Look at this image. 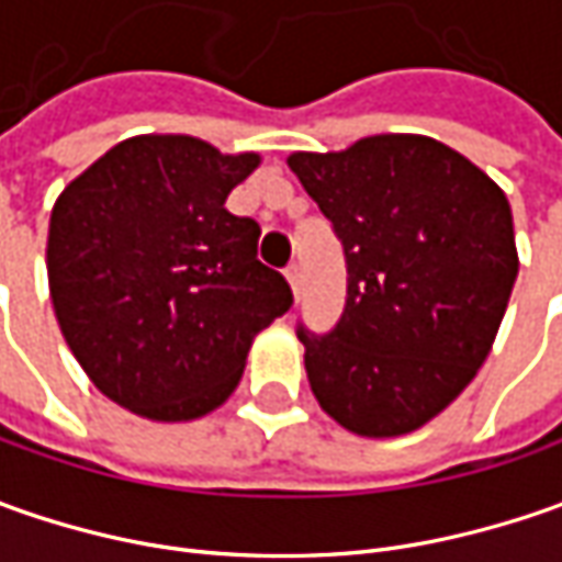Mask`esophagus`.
<instances>
[{"label": "esophagus", "instance_id": "34e87169", "mask_svg": "<svg viewBox=\"0 0 562 562\" xmlns=\"http://www.w3.org/2000/svg\"><path fill=\"white\" fill-rule=\"evenodd\" d=\"M284 278H288L293 296H296V293H300V266H288V269H284Z\"/></svg>", "mask_w": 562, "mask_h": 562}]
</instances>
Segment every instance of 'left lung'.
<instances>
[{
    "label": "left lung",
    "instance_id": "8db88e82",
    "mask_svg": "<svg viewBox=\"0 0 562 562\" xmlns=\"http://www.w3.org/2000/svg\"><path fill=\"white\" fill-rule=\"evenodd\" d=\"M288 165L347 259L335 328H296L315 400L362 438L416 431L463 394L507 313L519 274L507 196L419 134L293 153Z\"/></svg>",
    "mask_w": 562,
    "mask_h": 562
}]
</instances>
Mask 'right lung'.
<instances>
[{"label":"right lung","mask_w":562,"mask_h":562,"mask_svg":"<svg viewBox=\"0 0 562 562\" xmlns=\"http://www.w3.org/2000/svg\"><path fill=\"white\" fill-rule=\"evenodd\" d=\"M256 168V153L143 134L55 200V318L80 369L124 409L156 422L212 413L234 394L252 337L291 310L284 274L256 259L259 225L225 209Z\"/></svg>","instance_id":"add662e5"}]
</instances>
